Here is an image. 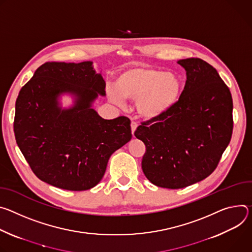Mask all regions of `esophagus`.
Wrapping results in <instances>:
<instances>
[{
  "instance_id": "34e87169",
  "label": "esophagus",
  "mask_w": 252,
  "mask_h": 252,
  "mask_svg": "<svg viewBox=\"0 0 252 252\" xmlns=\"http://www.w3.org/2000/svg\"><path fill=\"white\" fill-rule=\"evenodd\" d=\"M137 127H138V123L135 122V121H132V122H131V130H132V134H133V135H134V132L136 131Z\"/></svg>"
}]
</instances>
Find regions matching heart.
Returning a JSON list of instances; mask_svg holds the SVG:
<instances>
[{
	"label": "heart",
	"mask_w": 252,
	"mask_h": 252,
	"mask_svg": "<svg viewBox=\"0 0 252 252\" xmlns=\"http://www.w3.org/2000/svg\"><path fill=\"white\" fill-rule=\"evenodd\" d=\"M182 92L183 82L176 73L139 65L117 76L116 87L109 91V97L116 104H123L124 99L136 100L139 115L154 120L174 108Z\"/></svg>",
	"instance_id": "heart-1"
}]
</instances>
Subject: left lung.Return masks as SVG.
I'll return each mask as SVG.
<instances>
[{
  "label": "left lung",
  "instance_id": "obj_1",
  "mask_svg": "<svg viewBox=\"0 0 252 252\" xmlns=\"http://www.w3.org/2000/svg\"><path fill=\"white\" fill-rule=\"evenodd\" d=\"M187 80L177 105L143 122L134 135L146 146L142 170L156 186L179 189L208 177L228 146L232 97L216 69L199 58L178 61Z\"/></svg>",
  "mask_w": 252,
  "mask_h": 252
}]
</instances>
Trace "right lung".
<instances>
[{
    "mask_svg": "<svg viewBox=\"0 0 252 252\" xmlns=\"http://www.w3.org/2000/svg\"><path fill=\"white\" fill-rule=\"evenodd\" d=\"M92 62H47L22 87L14 132L17 144L34 174L65 190L96 186L110 156L132 138L125 116L105 120L92 108L106 83ZM63 93L75 96L69 109L59 107Z\"/></svg>",
    "mask_w": 252,
    "mask_h": 252,
    "instance_id": "1",
    "label": "right lung"
}]
</instances>
